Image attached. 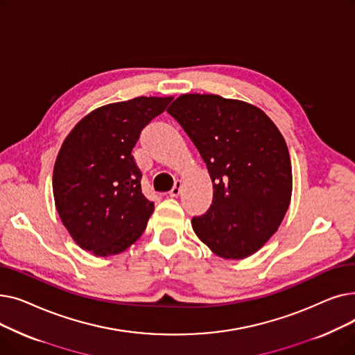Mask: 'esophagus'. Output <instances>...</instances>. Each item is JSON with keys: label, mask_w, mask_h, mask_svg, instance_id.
<instances>
[{"label": "esophagus", "mask_w": 355, "mask_h": 355, "mask_svg": "<svg viewBox=\"0 0 355 355\" xmlns=\"http://www.w3.org/2000/svg\"><path fill=\"white\" fill-rule=\"evenodd\" d=\"M181 187H182L181 181H180V180H177V181H175V184H174L173 190L170 191V197H178V196H180V193H181Z\"/></svg>", "instance_id": "1"}]
</instances>
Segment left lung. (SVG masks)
<instances>
[{"label":"left lung","instance_id":"obj_1","mask_svg":"<svg viewBox=\"0 0 355 355\" xmlns=\"http://www.w3.org/2000/svg\"><path fill=\"white\" fill-rule=\"evenodd\" d=\"M206 162L213 204L191 226L223 259H245L275 234L292 196V165L281 130L262 109L189 93L166 109Z\"/></svg>","mask_w":355,"mask_h":355}]
</instances>
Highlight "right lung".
<instances>
[{"label": "right lung", "mask_w": 355, "mask_h": 355, "mask_svg": "<svg viewBox=\"0 0 355 355\" xmlns=\"http://www.w3.org/2000/svg\"><path fill=\"white\" fill-rule=\"evenodd\" d=\"M173 101L139 96L92 110L62 144L53 170L55 209L71 239L95 256L126 250L144 233L154 202L130 155L142 128Z\"/></svg>", "instance_id": "1"}]
</instances>
